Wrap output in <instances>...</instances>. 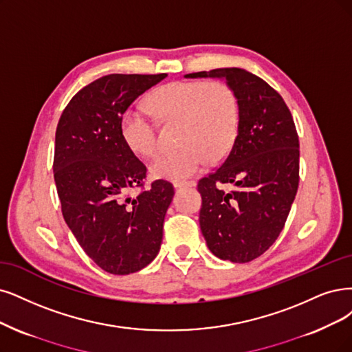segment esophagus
<instances>
[{"instance_id": "esophagus-1", "label": "esophagus", "mask_w": 352, "mask_h": 352, "mask_svg": "<svg viewBox=\"0 0 352 352\" xmlns=\"http://www.w3.org/2000/svg\"><path fill=\"white\" fill-rule=\"evenodd\" d=\"M175 188H188V187H196V181H175L174 183Z\"/></svg>"}]
</instances>
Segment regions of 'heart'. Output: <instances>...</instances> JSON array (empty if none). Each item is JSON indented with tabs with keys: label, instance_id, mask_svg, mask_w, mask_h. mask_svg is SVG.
Instances as JSON below:
<instances>
[{
	"label": "heart",
	"instance_id": "1",
	"mask_svg": "<svg viewBox=\"0 0 352 352\" xmlns=\"http://www.w3.org/2000/svg\"><path fill=\"white\" fill-rule=\"evenodd\" d=\"M151 111L162 122L179 120L178 143L158 153L151 162L156 178L184 181L212 160L223 156L233 145L239 127V101L235 91L222 81H174L149 97ZM120 135L127 149L151 156L158 148V129L140 107H129L120 120Z\"/></svg>",
	"mask_w": 352,
	"mask_h": 352
}]
</instances>
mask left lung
<instances>
[{
  "label": "left lung",
  "instance_id": "8db88e82",
  "mask_svg": "<svg viewBox=\"0 0 352 352\" xmlns=\"http://www.w3.org/2000/svg\"><path fill=\"white\" fill-rule=\"evenodd\" d=\"M226 78L239 101V127L226 158L203 177L200 228L220 259L250 263L276 242L298 187V136L293 116L277 91L241 68L187 74ZM233 182L232 192L219 188Z\"/></svg>",
  "mask_w": 352,
  "mask_h": 352
}]
</instances>
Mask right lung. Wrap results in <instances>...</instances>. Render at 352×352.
I'll use <instances>...</instances> for the list:
<instances>
[{
	"label": "right lung",
	"instance_id": "obj_1",
	"mask_svg": "<svg viewBox=\"0 0 352 352\" xmlns=\"http://www.w3.org/2000/svg\"><path fill=\"white\" fill-rule=\"evenodd\" d=\"M166 74H111L72 97L56 127L54 177L65 222L104 271L132 274L151 264L162 242L174 187L156 179L130 152L120 120L140 94ZM138 188L135 198L128 191Z\"/></svg>",
	"mask_w": 352,
	"mask_h": 352
}]
</instances>
